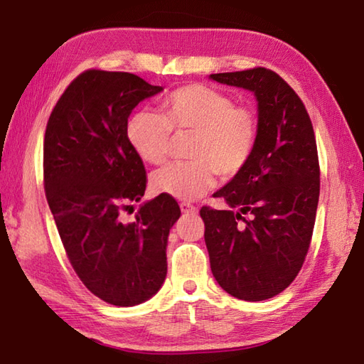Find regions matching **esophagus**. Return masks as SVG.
Returning <instances> with one entry per match:
<instances>
[{
  "label": "esophagus",
  "instance_id": "34e87169",
  "mask_svg": "<svg viewBox=\"0 0 364 364\" xmlns=\"http://www.w3.org/2000/svg\"><path fill=\"white\" fill-rule=\"evenodd\" d=\"M180 208H181V211L184 215H194V213H197V207H194V205H191V203H188V202H183L181 205H180Z\"/></svg>",
  "mask_w": 364,
  "mask_h": 364
}]
</instances>
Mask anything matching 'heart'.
I'll return each mask as SVG.
<instances>
[{"label": "heart", "mask_w": 364, "mask_h": 364, "mask_svg": "<svg viewBox=\"0 0 364 364\" xmlns=\"http://www.w3.org/2000/svg\"><path fill=\"white\" fill-rule=\"evenodd\" d=\"M173 134H193L188 143L191 161L168 165L153 175V188L180 200H196L215 184L240 175L253 157L257 114L232 97L202 84L178 87L164 97L161 114L136 111L127 121V140L141 161L167 162Z\"/></svg>", "instance_id": "obj_1"}]
</instances>
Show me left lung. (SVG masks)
Here are the masks:
<instances>
[{"label": "left lung", "instance_id": "1", "mask_svg": "<svg viewBox=\"0 0 364 364\" xmlns=\"http://www.w3.org/2000/svg\"><path fill=\"white\" fill-rule=\"evenodd\" d=\"M210 77L255 92L259 111L253 157L213 194L229 208H200L211 272L237 299L264 301L291 285L312 240L320 196L312 121L299 95L272 70Z\"/></svg>", "mask_w": 364, "mask_h": 364}]
</instances>
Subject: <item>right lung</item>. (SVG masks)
Returning a JSON list of instances; mask_svg holds the SVG:
<instances>
[{
	"label": "right lung",
	"mask_w": 364,
	"mask_h": 364,
	"mask_svg": "<svg viewBox=\"0 0 364 364\" xmlns=\"http://www.w3.org/2000/svg\"><path fill=\"white\" fill-rule=\"evenodd\" d=\"M162 90L124 71L85 70L46 125L44 191L68 261L92 294L117 307L154 296L167 275L168 232L181 215L167 194L122 213L146 189L143 161L127 140L138 103Z\"/></svg>",
	"instance_id": "right-lung-1"
}]
</instances>
